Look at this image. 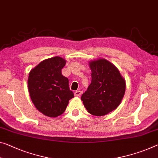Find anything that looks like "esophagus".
Here are the masks:
<instances>
[{"label": "esophagus", "mask_w": 158, "mask_h": 158, "mask_svg": "<svg viewBox=\"0 0 158 158\" xmlns=\"http://www.w3.org/2000/svg\"><path fill=\"white\" fill-rule=\"evenodd\" d=\"M82 94V91H81V90H77V91H75V93H74L75 96H76V97H79V96H81Z\"/></svg>", "instance_id": "1"}]
</instances>
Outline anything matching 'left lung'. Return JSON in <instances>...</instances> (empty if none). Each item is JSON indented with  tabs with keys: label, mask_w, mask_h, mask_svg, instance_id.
Returning a JSON list of instances; mask_svg holds the SVG:
<instances>
[{
	"label": "left lung",
	"mask_w": 158,
	"mask_h": 158,
	"mask_svg": "<svg viewBox=\"0 0 158 158\" xmlns=\"http://www.w3.org/2000/svg\"><path fill=\"white\" fill-rule=\"evenodd\" d=\"M92 81L81 100L89 113L104 116L114 110L124 95L126 82L118 70L105 59L89 63Z\"/></svg>",
	"instance_id": "1"
}]
</instances>
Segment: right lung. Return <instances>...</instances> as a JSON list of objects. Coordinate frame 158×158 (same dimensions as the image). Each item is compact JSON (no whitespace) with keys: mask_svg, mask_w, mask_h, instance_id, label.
Listing matches in <instances>:
<instances>
[{"mask_svg":"<svg viewBox=\"0 0 158 158\" xmlns=\"http://www.w3.org/2000/svg\"><path fill=\"white\" fill-rule=\"evenodd\" d=\"M65 60L56 56L40 63L30 72L28 89L36 108L49 117L64 112L69 101L74 97L69 79L61 73Z\"/></svg>","mask_w":158,"mask_h":158,"instance_id":"obj_1","label":"right lung"}]
</instances>
